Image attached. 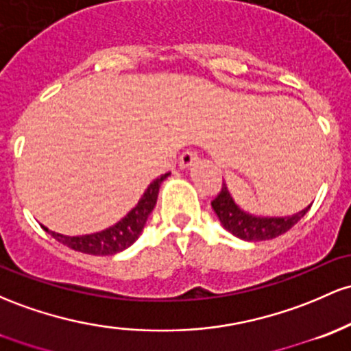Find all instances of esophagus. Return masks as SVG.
Wrapping results in <instances>:
<instances>
[{
    "mask_svg": "<svg viewBox=\"0 0 351 351\" xmlns=\"http://www.w3.org/2000/svg\"><path fill=\"white\" fill-rule=\"evenodd\" d=\"M196 160H198L196 152H193V149H184L182 155H180L178 165H180V168H188V167H191Z\"/></svg>",
    "mask_w": 351,
    "mask_h": 351,
    "instance_id": "esophagus-1",
    "label": "esophagus"
}]
</instances>
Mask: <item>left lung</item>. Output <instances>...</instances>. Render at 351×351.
Wrapping results in <instances>:
<instances>
[{
  "mask_svg": "<svg viewBox=\"0 0 351 351\" xmlns=\"http://www.w3.org/2000/svg\"><path fill=\"white\" fill-rule=\"evenodd\" d=\"M215 213L218 215L221 225L228 230L230 233H233L234 237L241 238L246 241H263V240H273V238L280 237V234L287 233L288 230H291L296 223L300 221L310 210V206H306L305 210H302L300 213L293 215V217H285V218H261V217H253V215L245 213L243 210H240L234 205L233 198L230 196L228 188L226 184H221V190L215 196V199L211 202Z\"/></svg>",
  "mask_w": 351,
  "mask_h": 351,
  "instance_id": "1",
  "label": "left lung"
}]
</instances>
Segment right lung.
Returning <instances> with one entry per match:
<instances>
[{
  "label": "right lung",
  "instance_id": "right-lung-1",
  "mask_svg": "<svg viewBox=\"0 0 351 351\" xmlns=\"http://www.w3.org/2000/svg\"><path fill=\"white\" fill-rule=\"evenodd\" d=\"M169 173H165L160 178H156L155 182H152L146 191L141 196V199L138 202V205L126 215L121 221H118L117 225L110 226V228L103 230L99 233L93 234H83V237H64V234L49 232L46 226L43 228L55 238L60 243L66 245L68 248L75 250V252L86 253V255H114V253L123 252L128 246H132L134 241L138 240L141 232H143V226L148 219L149 213L153 211V208L156 205L158 191H160V184Z\"/></svg>",
  "mask_w": 351,
  "mask_h": 351
}]
</instances>
